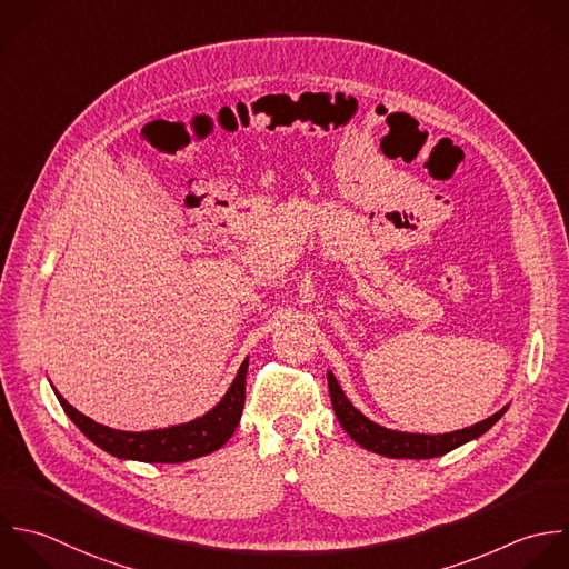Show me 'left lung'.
<instances>
[{
  "instance_id": "1",
  "label": "left lung",
  "mask_w": 569,
  "mask_h": 569,
  "mask_svg": "<svg viewBox=\"0 0 569 569\" xmlns=\"http://www.w3.org/2000/svg\"><path fill=\"white\" fill-rule=\"evenodd\" d=\"M328 388H330L332 408H335V415H337L341 428L361 448H366L370 452H377L381 457H390V459H432V457H443L446 452H452L455 448H459V446H463V443L486 435L508 410V406H506L503 410H499L497 415L488 417L486 421L475 423L472 428L457 430V432H448V435H412V432L388 430L383 426H377L368 417H363L348 401V397L339 388V383H337L332 372H328Z\"/></svg>"
}]
</instances>
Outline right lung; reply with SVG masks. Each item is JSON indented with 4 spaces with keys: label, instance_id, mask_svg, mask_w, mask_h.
<instances>
[{
    "label": "right lung",
    "instance_id": "1",
    "mask_svg": "<svg viewBox=\"0 0 569 569\" xmlns=\"http://www.w3.org/2000/svg\"><path fill=\"white\" fill-rule=\"evenodd\" d=\"M246 372L248 361L241 363L232 386L223 395V399L203 417L163 428V430H148V432H123L112 430L92 419L77 412L59 392L57 399L70 421L101 450L117 459H132L143 463H183L197 457H206L219 450L234 432L246 401Z\"/></svg>",
    "mask_w": 569,
    "mask_h": 569
}]
</instances>
